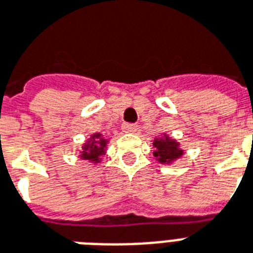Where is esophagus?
Here are the masks:
<instances>
[{
    "label": "esophagus",
    "instance_id": "1",
    "mask_svg": "<svg viewBox=\"0 0 253 253\" xmlns=\"http://www.w3.org/2000/svg\"><path fill=\"white\" fill-rule=\"evenodd\" d=\"M138 126L134 125V123H123V126H122V130L125 132H135Z\"/></svg>",
    "mask_w": 253,
    "mask_h": 253
}]
</instances>
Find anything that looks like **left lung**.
Segmentation results:
<instances>
[{
  "label": "left lung",
  "instance_id": "left-lung-1",
  "mask_svg": "<svg viewBox=\"0 0 253 253\" xmlns=\"http://www.w3.org/2000/svg\"><path fill=\"white\" fill-rule=\"evenodd\" d=\"M154 147L157 150L154 151L155 157H158L160 162H168V161H173L178 158L179 155L182 154V151L177 147V143L168 136L164 139H158L155 138Z\"/></svg>",
  "mask_w": 253,
  "mask_h": 253
}]
</instances>
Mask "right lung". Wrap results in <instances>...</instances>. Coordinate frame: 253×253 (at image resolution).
<instances>
[{"label":"right lung","mask_w":253,"mask_h":253,"mask_svg":"<svg viewBox=\"0 0 253 253\" xmlns=\"http://www.w3.org/2000/svg\"><path fill=\"white\" fill-rule=\"evenodd\" d=\"M106 139H103L100 134H95L92 135V141L88 145L84 146L83 158L91 161H98L99 157L103 155L104 153V147H106Z\"/></svg>","instance_id":"right-lung-1"}]
</instances>
